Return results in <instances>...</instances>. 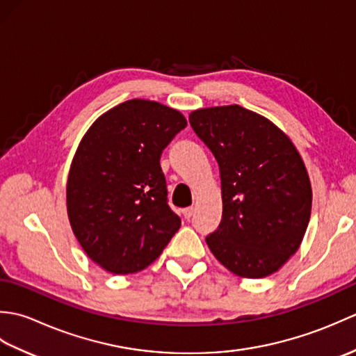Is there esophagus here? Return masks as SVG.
I'll use <instances>...</instances> for the list:
<instances>
[{"instance_id": "obj_1", "label": "esophagus", "mask_w": 356, "mask_h": 356, "mask_svg": "<svg viewBox=\"0 0 356 356\" xmlns=\"http://www.w3.org/2000/svg\"><path fill=\"white\" fill-rule=\"evenodd\" d=\"M194 216V208H185L184 209V217L185 218H191Z\"/></svg>"}]
</instances>
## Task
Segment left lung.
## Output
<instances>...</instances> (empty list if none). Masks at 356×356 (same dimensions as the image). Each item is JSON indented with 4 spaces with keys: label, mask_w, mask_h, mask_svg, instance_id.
I'll use <instances>...</instances> for the list:
<instances>
[{
    "label": "left lung",
    "mask_w": 356,
    "mask_h": 356,
    "mask_svg": "<svg viewBox=\"0 0 356 356\" xmlns=\"http://www.w3.org/2000/svg\"><path fill=\"white\" fill-rule=\"evenodd\" d=\"M190 124L220 170L223 213L207 237L211 252L238 277L274 274L298 251L311 218L303 159L269 119L236 104L195 110Z\"/></svg>",
    "instance_id": "8db88e82"
}]
</instances>
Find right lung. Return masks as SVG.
<instances>
[{"label":"right lung","mask_w":356,"mask_h":356,"mask_svg":"<svg viewBox=\"0 0 356 356\" xmlns=\"http://www.w3.org/2000/svg\"><path fill=\"white\" fill-rule=\"evenodd\" d=\"M185 127L180 111L131 99L104 113L82 138L67 179V214L102 269L120 275L145 269L179 231L161 156Z\"/></svg>","instance_id":"obj_1"}]
</instances>
